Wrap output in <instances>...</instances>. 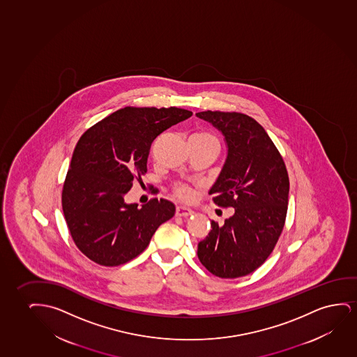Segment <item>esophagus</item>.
<instances>
[{
    "mask_svg": "<svg viewBox=\"0 0 357 357\" xmlns=\"http://www.w3.org/2000/svg\"><path fill=\"white\" fill-rule=\"evenodd\" d=\"M194 215V211L185 207V206H178L176 210V217H188V215Z\"/></svg>",
    "mask_w": 357,
    "mask_h": 357,
    "instance_id": "34e87169",
    "label": "esophagus"
}]
</instances>
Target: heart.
<instances>
[{
    "label": "heart",
    "mask_w": 357,
    "mask_h": 357,
    "mask_svg": "<svg viewBox=\"0 0 357 357\" xmlns=\"http://www.w3.org/2000/svg\"><path fill=\"white\" fill-rule=\"evenodd\" d=\"M191 140H195V142H201V144H205V145H212V146L218 147L220 149V140L218 137H215V134H212L210 132H199L194 134L191 137ZM176 195L181 197V199H188L190 196V190L186 185L183 184H178L174 188Z\"/></svg>",
    "instance_id": "obj_1"
}]
</instances>
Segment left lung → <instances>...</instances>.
<instances>
[{
	"label": "left lung",
	"mask_w": 357,
	"mask_h": 357,
	"mask_svg": "<svg viewBox=\"0 0 357 357\" xmlns=\"http://www.w3.org/2000/svg\"><path fill=\"white\" fill-rule=\"evenodd\" d=\"M197 117L223 135L228 155L210 194L234 215L197 245L201 264L220 278H239L264 264L285 223L289 176L283 157L264 127L244 113L205 111Z\"/></svg>",
	"instance_id": "8db88e82"
}]
</instances>
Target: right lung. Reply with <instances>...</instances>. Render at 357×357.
Instances as JSON below:
<instances>
[{"label": "right lung", "instance_id": "right-lung-1", "mask_svg": "<svg viewBox=\"0 0 357 357\" xmlns=\"http://www.w3.org/2000/svg\"><path fill=\"white\" fill-rule=\"evenodd\" d=\"M191 116L183 108L124 107L80 137L64 181L62 208L74 243L88 259L108 267L127 264L174 215L171 201L152 199L139 208L124 196L146 173L153 140Z\"/></svg>", "mask_w": 357, "mask_h": 357}]
</instances>
